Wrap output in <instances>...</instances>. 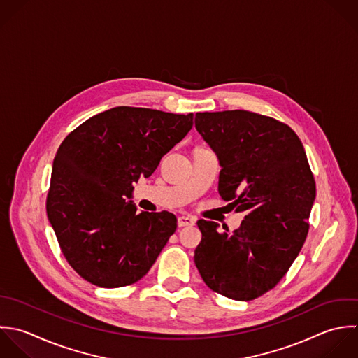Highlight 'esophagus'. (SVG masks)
<instances>
[{"label": "esophagus", "mask_w": 358, "mask_h": 358, "mask_svg": "<svg viewBox=\"0 0 358 358\" xmlns=\"http://www.w3.org/2000/svg\"><path fill=\"white\" fill-rule=\"evenodd\" d=\"M178 227H185V226H194L195 224V219L191 216H180L178 220Z\"/></svg>", "instance_id": "obj_1"}]
</instances>
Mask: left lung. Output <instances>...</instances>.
<instances>
[{"instance_id":"8db88e82","label":"left lung","mask_w":358,"mask_h":358,"mask_svg":"<svg viewBox=\"0 0 358 358\" xmlns=\"http://www.w3.org/2000/svg\"><path fill=\"white\" fill-rule=\"evenodd\" d=\"M195 128L219 157L220 196L245 212L233 233L198 222L195 265L209 289L250 301L273 289L301 251L315 180L300 138L272 117L245 110L196 113Z\"/></svg>"}]
</instances>
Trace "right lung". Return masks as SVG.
<instances>
[{
	"label": "right lung",
	"instance_id": "obj_1",
	"mask_svg": "<svg viewBox=\"0 0 358 358\" xmlns=\"http://www.w3.org/2000/svg\"><path fill=\"white\" fill-rule=\"evenodd\" d=\"M194 114L120 106L90 117L59 145L47 216L72 269L115 289L141 280L177 229L166 210L136 213L132 182L150 177L192 128Z\"/></svg>",
	"mask_w": 358,
	"mask_h": 358
}]
</instances>
